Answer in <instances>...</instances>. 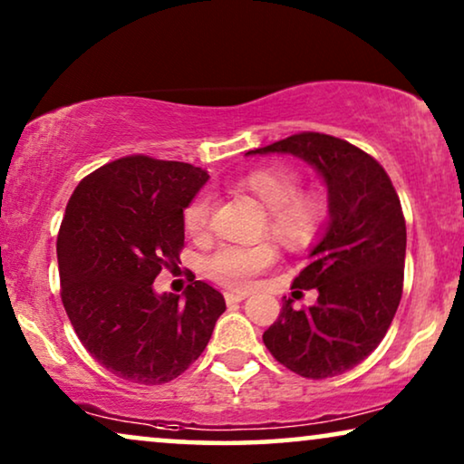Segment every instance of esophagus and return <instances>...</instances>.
Wrapping results in <instances>:
<instances>
[{"mask_svg":"<svg viewBox=\"0 0 464 464\" xmlns=\"http://www.w3.org/2000/svg\"><path fill=\"white\" fill-rule=\"evenodd\" d=\"M246 295H249V294H246V291H226V294H224L227 306H232V304L243 302Z\"/></svg>","mask_w":464,"mask_h":464,"instance_id":"esophagus-1","label":"esophagus"}]
</instances>
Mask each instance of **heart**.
<instances>
[{"mask_svg":"<svg viewBox=\"0 0 464 464\" xmlns=\"http://www.w3.org/2000/svg\"><path fill=\"white\" fill-rule=\"evenodd\" d=\"M245 189L270 211V230L285 245L300 246L308 243L325 219L327 207L321 196L302 194L300 179L287 169H259L245 177ZM211 202L207 194H198L183 213V226L189 237H205L208 227ZM276 262L272 245H221L205 257L202 268L207 276L227 287H245L253 276Z\"/></svg>","mask_w":464,"mask_h":464,"instance_id":"obj_1","label":"heart"}]
</instances>
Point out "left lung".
<instances>
[{
  "label": "left lung",
  "instance_id": "8db88e82",
  "mask_svg": "<svg viewBox=\"0 0 464 464\" xmlns=\"http://www.w3.org/2000/svg\"><path fill=\"white\" fill-rule=\"evenodd\" d=\"M249 154L300 158L327 189V219L294 281L319 297L304 310L285 300L264 344L304 378L353 370L382 342L401 300L405 219L395 188L372 156L321 132H300Z\"/></svg>",
  "mask_w": 464,
  "mask_h": 464
}]
</instances>
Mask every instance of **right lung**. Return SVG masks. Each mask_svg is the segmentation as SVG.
Returning <instances> with one entry per match:
<instances>
[{"label":"right lung","mask_w":464,"mask_h":464,"mask_svg":"<svg viewBox=\"0 0 464 464\" xmlns=\"http://www.w3.org/2000/svg\"><path fill=\"white\" fill-rule=\"evenodd\" d=\"M207 181L192 164L129 156L82 179L67 202L56 240L63 306L86 351L118 378H177L226 310L202 281L183 295L154 289L162 266L179 259L183 211Z\"/></svg>","instance_id":"right-lung-1"}]
</instances>
